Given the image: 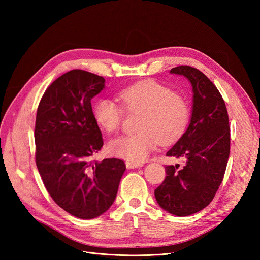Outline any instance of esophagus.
<instances>
[{"mask_svg":"<svg viewBox=\"0 0 260 260\" xmlns=\"http://www.w3.org/2000/svg\"><path fill=\"white\" fill-rule=\"evenodd\" d=\"M125 166H127V168H128V169H135V168H139V167L142 166V164L127 161V162H125Z\"/></svg>","mask_w":260,"mask_h":260,"instance_id":"34e87169","label":"esophagus"}]
</instances>
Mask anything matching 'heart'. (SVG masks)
<instances>
[{"mask_svg":"<svg viewBox=\"0 0 260 260\" xmlns=\"http://www.w3.org/2000/svg\"><path fill=\"white\" fill-rule=\"evenodd\" d=\"M124 111L141 113L136 133L113 139L108 143L112 155L131 162H141L152 153L160 141L170 143L185 131L190 120L186 101L168 86L155 80H144L122 89L118 94ZM123 110L115 102L99 100L93 115L104 131L112 133L120 128Z\"/></svg>","mask_w":260,"mask_h":260,"instance_id":"heart-1","label":"heart"}]
</instances>
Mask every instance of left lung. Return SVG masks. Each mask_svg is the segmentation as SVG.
I'll return each mask as SVG.
<instances>
[{"instance_id":"8db88e82","label":"left lung","mask_w":260,"mask_h":260,"mask_svg":"<svg viewBox=\"0 0 260 260\" xmlns=\"http://www.w3.org/2000/svg\"><path fill=\"white\" fill-rule=\"evenodd\" d=\"M171 74L192 84L191 121L167 156L184 166L165 167L166 178L155 190L158 205L172 215L185 217L208 206L221 184L230 155V125L221 94L208 78L191 66H178Z\"/></svg>"}]
</instances>
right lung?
Wrapping results in <instances>:
<instances>
[{"label": "right lung", "mask_w": 260, "mask_h": 260, "mask_svg": "<svg viewBox=\"0 0 260 260\" xmlns=\"http://www.w3.org/2000/svg\"><path fill=\"white\" fill-rule=\"evenodd\" d=\"M105 79L81 69L61 75L45 90L36 118V164L53 201L80 219L101 216L113 205L123 160L92 159L103 138L91 100Z\"/></svg>", "instance_id": "obj_1"}]
</instances>
